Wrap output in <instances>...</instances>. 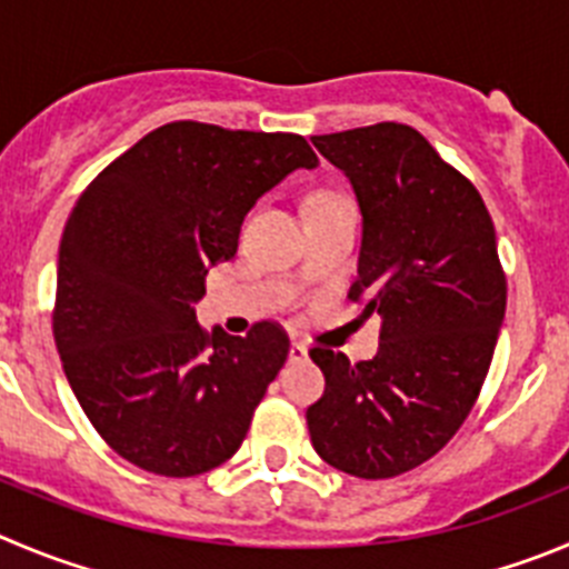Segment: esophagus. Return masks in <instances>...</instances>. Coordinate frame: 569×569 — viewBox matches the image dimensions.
<instances>
[{
    "label": "esophagus",
    "instance_id": "34e87169",
    "mask_svg": "<svg viewBox=\"0 0 569 569\" xmlns=\"http://www.w3.org/2000/svg\"><path fill=\"white\" fill-rule=\"evenodd\" d=\"M289 359H291V362H302V359H309V345H306V342H291Z\"/></svg>",
    "mask_w": 569,
    "mask_h": 569
}]
</instances>
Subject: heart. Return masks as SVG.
Instances as JSON below:
<instances>
[{
    "label": "heart",
    "mask_w": 569,
    "mask_h": 569,
    "mask_svg": "<svg viewBox=\"0 0 569 569\" xmlns=\"http://www.w3.org/2000/svg\"><path fill=\"white\" fill-rule=\"evenodd\" d=\"M331 199H339V196H333V193H317L315 199L309 201V207H311V204H322V201H331Z\"/></svg>",
    "instance_id": "heart-1"
}]
</instances>
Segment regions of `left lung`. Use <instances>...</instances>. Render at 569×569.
<instances>
[{
    "label": "left lung",
    "mask_w": 569,
    "mask_h": 569,
    "mask_svg": "<svg viewBox=\"0 0 569 569\" xmlns=\"http://www.w3.org/2000/svg\"><path fill=\"white\" fill-rule=\"evenodd\" d=\"M311 142L357 193L362 252L348 297L381 331L368 362L309 350L326 392L306 421L328 466L387 480L427 463L469 418L506 317V272L482 196L412 126Z\"/></svg>",
    "instance_id": "8db88e82"
}]
</instances>
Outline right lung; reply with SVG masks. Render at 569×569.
<instances>
[{
  "label": "right lung",
  "mask_w": 569,
  "mask_h": 569,
  "mask_svg": "<svg viewBox=\"0 0 569 569\" xmlns=\"http://www.w3.org/2000/svg\"><path fill=\"white\" fill-rule=\"evenodd\" d=\"M297 168L300 134L159 126L89 182L58 249L52 337L100 438L162 477H196L238 452L289 357L278 322L204 331L207 269L238 249L243 216Z\"/></svg>",
  "instance_id": "add662e5"
}]
</instances>
